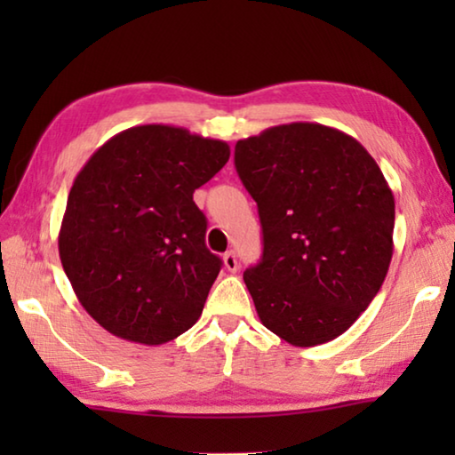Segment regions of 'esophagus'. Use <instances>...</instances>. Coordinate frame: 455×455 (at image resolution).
<instances>
[{
	"label": "esophagus",
	"mask_w": 455,
	"mask_h": 455,
	"mask_svg": "<svg viewBox=\"0 0 455 455\" xmlns=\"http://www.w3.org/2000/svg\"><path fill=\"white\" fill-rule=\"evenodd\" d=\"M222 263H225V268L230 273H236L238 271V260H236V255L233 251L225 252V257H222Z\"/></svg>",
	"instance_id": "34e87169"
}]
</instances>
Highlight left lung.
Returning <instances> with one entry per match:
<instances>
[{"instance_id": "8db88e82", "label": "left lung", "mask_w": 455, "mask_h": 455, "mask_svg": "<svg viewBox=\"0 0 455 455\" xmlns=\"http://www.w3.org/2000/svg\"><path fill=\"white\" fill-rule=\"evenodd\" d=\"M255 198L263 257L243 279L263 325L295 347L343 335L379 292L394 255L395 200L355 138L315 122L235 146Z\"/></svg>"}]
</instances>
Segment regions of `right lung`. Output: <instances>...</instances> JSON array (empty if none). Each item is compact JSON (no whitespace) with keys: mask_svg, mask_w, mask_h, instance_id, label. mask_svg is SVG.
<instances>
[{"mask_svg":"<svg viewBox=\"0 0 455 455\" xmlns=\"http://www.w3.org/2000/svg\"><path fill=\"white\" fill-rule=\"evenodd\" d=\"M227 142L144 124L112 136L76 176L58 249L84 309L108 333L172 341L198 321L222 260L192 200L228 163Z\"/></svg>","mask_w":455,"mask_h":455,"instance_id":"right-lung-1","label":"right lung"}]
</instances>
